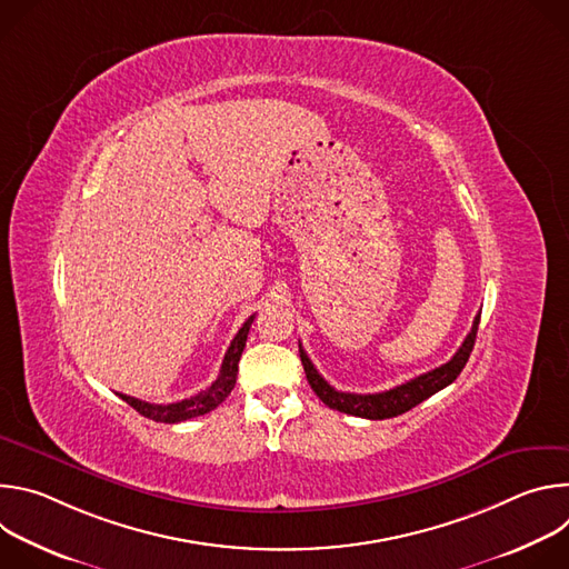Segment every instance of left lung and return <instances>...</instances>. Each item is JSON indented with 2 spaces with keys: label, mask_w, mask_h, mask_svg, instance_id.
Here are the masks:
<instances>
[{
  "label": "left lung",
  "mask_w": 569,
  "mask_h": 569,
  "mask_svg": "<svg viewBox=\"0 0 569 569\" xmlns=\"http://www.w3.org/2000/svg\"><path fill=\"white\" fill-rule=\"evenodd\" d=\"M479 315L472 321V329L466 336L463 345L459 347V351L441 367L421 373L408 382H402L393 389L387 391H378V393H349V391H338L336 387H331L327 380H323L317 369L312 367L310 358L306 356V351L299 345V358L308 378V385L312 387V391L319 396V400L323 405H329L331 410L351 415V417H360V419H371V421H382V419H391L398 415H405L408 410L417 408L419 402H423L426 398H430L432 393L441 391L443 387H448L450 382L457 380V376L461 373V369L466 367L470 351L475 347V338H477V327H479Z\"/></svg>",
  "instance_id": "left-lung-1"
}]
</instances>
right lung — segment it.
I'll return each mask as SVG.
<instances>
[{"mask_svg":"<svg viewBox=\"0 0 569 569\" xmlns=\"http://www.w3.org/2000/svg\"><path fill=\"white\" fill-rule=\"evenodd\" d=\"M252 321H254V315L248 317V321L242 323L240 331L231 340V345H229V349L224 353V360H222L218 378L204 391H200V393H196L191 398L178 400V402H169V405L146 402V400H139V398H132V396H126V393H119V396L130 405L132 410H137L141 417H146L150 421H157V423H180V421L196 419V417H202V415L216 410L218 405L231 393V389L236 385L238 360L242 356V349H246Z\"/></svg>","mask_w":569,"mask_h":569,"instance_id":"1","label":"right lung"}]
</instances>
